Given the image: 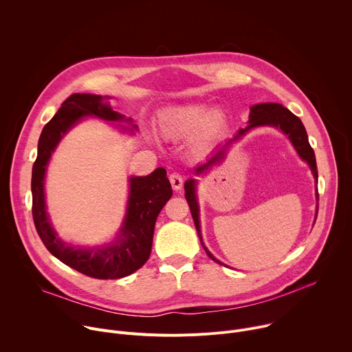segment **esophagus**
Listing matches in <instances>:
<instances>
[{"mask_svg":"<svg viewBox=\"0 0 352 352\" xmlns=\"http://www.w3.org/2000/svg\"><path fill=\"white\" fill-rule=\"evenodd\" d=\"M170 184L173 186L174 190H179L182 188V184H184V179H182V175L179 173H173L170 175Z\"/></svg>","mask_w":352,"mask_h":352,"instance_id":"1","label":"esophagus"}]
</instances>
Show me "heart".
Here are the masks:
<instances>
[{
	"mask_svg": "<svg viewBox=\"0 0 352 352\" xmlns=\"http://www.w3.org/2000/svg\"><path fill=\"white\" fill-rule=\"evenodd\" d=\"M228 125V114L217 107L189 103L171 107L160 117V131L171 140L190 136V152L204 156L214 147Z\"/></svg>",
	"mask_w": 352,
	"mask_h": 352,
	"instance_id": "obj_1",
	"label": "heart"
}]
</instances>
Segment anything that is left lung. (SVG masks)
I'll list each match as a JSON object with an SVG mask.
<instances>
[{"instance_id": "left-lung-1", "label": "left lung", "mask_w": 352, "mask_h": 352, "mask_svg": "<svg viewBox=\"0 0 352 352\" xmlns=\"http://www.w3.org/2000/svg\"><path fill=\"white\" fill-rule=\"evenodd\" d=\"M259 126H273L280 129L283 133H285L289 139V142L292 143V146L295 147L298 156L302 159L304 162L308 163V166L311 167V171L314 174V178L318 184V167H316V159H315V152L314 148L309 144L308 140V133L307 129L296 116H294L288 109L283 107L278 103H262V104H255L250 107V113H249V121H248V126L241 128L238 131V133L226 140V143L220 144L216 152L206 160V163L200 164L195 168V174L196 175H202L206 174V171L212 170L214 166L220 164L224 159L226 155L228 152V147L236 142L238 139H241L246 132H249L250 129L254 128H259ZM196 179L190 178L185 182V197L186 202L189 205L190 213H192V219L200 239V243H202L204 249L206 250L208 256L214 261L219 265H224L221 263L219 259H216L210 252L209 249L205 246L204 243V238H202V231H200V221H199V204H197V196H196ZM316 199H319V193H318V188H316ZM316 216H318V206H316Z\"/></svg>"}]
</instances>
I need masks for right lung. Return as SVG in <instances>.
Instances as JSON below:
<instances>
[{
  "label": "right lung",
  "instance_id": "add662e5",
  "mask_svg": "<svg viewBox=\"0 0 352 352\" xmlns=\"http://www.w3.org/2000/svg\"><path fill=\"white\" fill-rule=\"evenodd\" d=\"M109 96L74 93L61 104V109L41 131L37 144V159L32 171L33 220L38 236L50 254L67 266L100 280L126 277L140 269L152 252L155 226L159 213L173 196L167 171L162 167L144 177H129L126 212L117 238L102 246H74L63 241L50 221L44 179L45 171L56 147L64 135L85 117H96L111 122H132V118L113 110ZM133 133L132 128L121 126Z\"/></svg>",
  "mask_w": 352,
  "mask_h": 352
}]
</instances>
